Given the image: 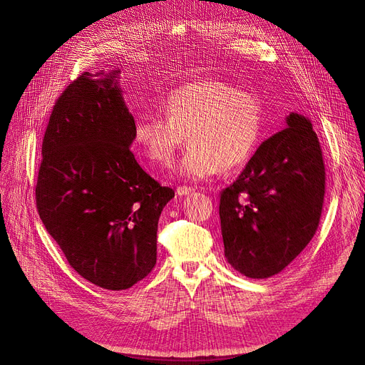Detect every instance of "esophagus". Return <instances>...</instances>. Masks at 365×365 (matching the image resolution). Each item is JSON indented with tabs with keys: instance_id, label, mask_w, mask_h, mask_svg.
<instances>
[{
	"instance_id": "1",
	"label": "esophagus",
	"mask_w": 365,
	"mask_h": 365,
	"mask_svg": "<svg viewBox=\"0 0 365 365\" xmlns=\"http://www.w3.org/2000/svg\"><path fill=\"white\" fill-rule=\"evenodd\" d=\"M195 192V189L193 187H187V185H180L178 189H176V193H178L180 196H185V195H190V193H193Z\"/></svg>"
}]
</instances>
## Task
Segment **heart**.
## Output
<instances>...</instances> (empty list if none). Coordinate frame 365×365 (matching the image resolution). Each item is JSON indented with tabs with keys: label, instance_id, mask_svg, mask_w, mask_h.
Masks as SVG:
<instances>
[{
	"label": "heart",
	"instance_id": "obj_1",
	"mask_svg": "<svg viewBox=\"0 0 365 365\" xmlns=\"http://www.w3.org/2000/svg\"><path fill=\"white\" fill-rule=\"evenodd\" d=\"M161 113L137 118L135 149L150 164L168 168L184 138L190 143L178 173L204 181L224 170L244 165L256 150L263 114L256 97L220 81H196L172 90Z\"/></svg>",
	"mask_w": 365,
	"mask_h": 365
}]
</instances>
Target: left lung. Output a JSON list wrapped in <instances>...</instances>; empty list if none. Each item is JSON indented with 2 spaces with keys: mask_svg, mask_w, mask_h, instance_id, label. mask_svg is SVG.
Returning a JSON list of instances; mask_svg holds the SVG:
<instances>
[{
  "mask_svg": "<svg viewBox=\"0 0 365 365\" xmlns=\"http://www.w3.org/2000/svg\"><path fill=\"white\" fill-rule=\"evenodd\" d=\"M326 169L312 123L289 114L237 180L220 192L228 263L251 279L280 272L312 240L323 212Z\"/></svg>",
  "mask_w": 365,
  "mask_h": 365,
  "instance_id": "1",
  "label": "left lung"
}]
</instances>
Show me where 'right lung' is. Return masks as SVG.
I'll return each mask as SVG.
<instances>
[{
  "label": "right lung",
  "mask_w": 365,
  "mask_h": 365,
  "mask_svg": "<svg viewBox=\"0 0 365 365\" xmlns=\"http://www.w3.org/2000/svg\"><path fill=\"white\" fill-rule=\"evenodd\" d=\"M117 76L93 79L85 71L58 97L35 187L42 224L71 268L111 291L130 288L155 267L158 219L175 196L129 149L135 121Z\"/></svg>",
  "instance_id": "right-lung-1"
}]
</instances>
